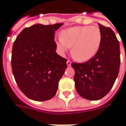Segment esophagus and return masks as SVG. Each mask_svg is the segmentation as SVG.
<instances>
[{
    "label": "esophagus",
    "mask_w": 126,
    "mask_h": 126,
    "mask_svg": "<svg viewBox=\"0 0 126 126\" xmlns=\"http://www.w3.org/2000/svg\"><path fill=\"white\" fill-rule=\"evenodd\" d=\"M71 61H70L69 60H67V66H71Z\"/></svg>",
    "instance_id": "34e87169"
}]
</instances>
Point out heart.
<instances>
[{
    "mask_svg": "<svg viewBox=\"0 0 126 126\" xmlns=\"http://www.w3.org/2000/svg\"><path fill=\"white\" fill-rule=\"evenodd\" d=\"M102 35L97 26H74L63 31L56 40V46L61 54L72 47V57L78 61H87L97 54Z\"/></svg>",
    "mask_w": 126,
    "mask_h": 126,
    "instance_id": "obj_1",
    "label": "heart"
}]
</instances>
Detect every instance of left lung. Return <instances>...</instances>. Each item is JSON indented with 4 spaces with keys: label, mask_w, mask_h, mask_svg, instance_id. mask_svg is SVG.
Here are the masks:
<instances>
[{
    "label": "left lung",
    "mask_w": 126,
    "mask_h": 126,
    "mask_svg": "<svg viewBox=\"0 0 126 126\" xmlns=\"http://www.w3.org/2000/svg\"><path fill=\"white\" fill-rule=\"evenodd\" d=\"M102 39L97 54L85 63H72L78 94L89 100L102 99L112 89L120 67L119 42L110 27L98 24Z\"/></svg>",
    "instance_id": "1"
}]
</instances>
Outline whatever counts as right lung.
Segmentation results:
<instances>
[{"label": "right lung", "instance_id": "obj_1", "mask_svg": "<svg viewBox=\"0 0 126 126\" xmlns=\"http://www.w3.org/2000/svg\"><path fill=\"white\" fill-rule=\"evenodd\" d=\"M63 23L35 24L24 29L14 42L11 67L18 87L27 97L45 101L55 95L67 68L56 52L54 31Z\"/></svg>", "mask_w": 126, "mask_h": 126}]
</instances>
